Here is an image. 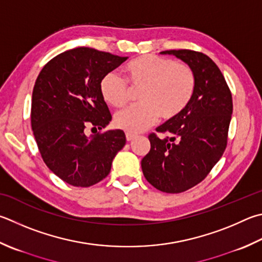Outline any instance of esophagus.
Wrapping results in <instances>:
<instances>
[{
  "mask_svg": "<svg viewBox=\"0 0 262 262\" xmlns=\"http://www.w3.org/2000/svg\"><path fill=\"white\" fill-rule=\"evenodd\" d=\"M136 137V135L132 134V133H126V140L129 142V141H133Z\"/></svg>",
  "mask_w": 262,
  "mask_h": 262,
  "instance_id": "esophagus-1",
  "label": "esophagus"
}]
</instances>
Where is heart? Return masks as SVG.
I'll use <instances>...</instances> for the list:
<instances>
[{
  "mask_svg": "<svg viewBox=\"0 0 262 262\" xmlns=\"http://www.w3.org/2000/svg\"><path fill=\"white\" fill-rule=\"evenodd\" d=\"M125 80L110 72L99 83L107 104L122 107L132 97V90H140V104L118 112L115 123L128 133H140L154 125L160 117L172 120L179 117L193 96L196 77L189 65L155 55H142L126 65Z\"/></svg>",
  "mask_w": 262,
  "mask_h": 262,
  "instance_id": "b5f03b06",
  "label": "heart"
}]
</instances>
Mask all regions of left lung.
<instances>
[{
  "instance_id": "8db88e82",
  "label": "left lung",
  "mask_w": 262,
  "mask_h": 262,
  "mask_svg": "<svg viewBox=\"0 0 262 262\" xmlns=\"http://www.w3.org/2000/svg\"><path fill=\"white\" fill-rule=\"evenodd\" d=\"M174 55L192 69L196 88L187 108L149 135L150 151L141 161L147 182L167 193H179L205 179L223 155L232 115L230 89L220 69L203 52L181 49Z\"/></svg>"
}]
</instances>
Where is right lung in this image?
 <instances>
[{"mask_svg": "<svg viewBox=\"0 0 262 262\" xmlns=\"http://www.w3.org/2000/svg\"><path fill=\"white\" fill-rule=\"evenodd\" d=\"M127 58L80 47L54 57L36 79L33 134L45 164L73 187H90L105 179L126 144L120 129L88 136L87 128L101 130L112 120L99 83Z\"/></svg>", "mask_w": 262, "mask_h": 262, "instance_id": "obj_1", "label": "right lung"}]
</instances>
